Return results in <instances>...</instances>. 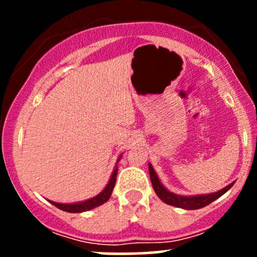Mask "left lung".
I'll return each instance as SVG.
<instances>
[{
	"mask_svg": "<svg viewBox=\"0 0 257 257\" xmlns=\"http://www.w3.org/2000/svg\"><path fill=\"white\" fill-rule=\"evenodd\" d=\"M149 170H150V178H151V182L153 186V190L157 196L163 200L167 204L178 206V208L187 209V210H196V209L204 208V206L209 205L210 203H213L214 200H216L219 197L225 194L229 188L232 187L234 182L226 186L222 190L217 191L215 193L210 194H200V196H193V197H185V196H179V194H175L170 191H168L163 185L159 181L157 174H156L155 169H153L151 164H149Z\"/></svg>",
	"mask_w": 257,
	"mask_h": 257,
	"instance_id": "1",
	"label": "left lung"
}]
</instances>
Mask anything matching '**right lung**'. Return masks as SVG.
<instances>
[{"label":"right lung","instance_id":"obj_1","mask_svg":"<svg viewBox=\"0 0 257 257\" xmlns=\"http://www.w3.org/2000/svg\"><path fill=\"white\" fill-rule=\"evenodd\" d=\"M117 172H118V168H114L113 173H112L110 181L106 187L104 188L102 192H100L98 196L93 197V198L84 200V202H79V203H75V204H61V203H55L49 200L53 205H55L57 208L60 209V210L67 211V213H83V211H88L90 209L96 208V206L104 204L105 202H107L108 198L111 197L112 191H113L114 184H116V176H117Z\"/></svg>","mask_w":257,"mask_h":257}]
</instances>
